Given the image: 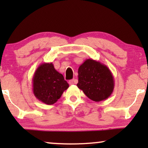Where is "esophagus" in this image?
Wrapping results in <instances>:
<instances>
[{
	"mask_svg": "<svg viewBox=\"0 0 148 148\" xmlns=\"http://www.w3.org/2000/svg\"><path fill=\"white\" fill-rule=\"evenodd\" d=\"M77 79H73L70 80L69 82V84L70 85H73V84H77Z\"/></svg>",
	"mask_w": 148,
	"mask_h": 148,
	"instance_id": "34e87169",
	"label": "esophagus"
}]
</instances>
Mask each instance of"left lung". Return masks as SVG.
I'll use <instances>...</instances> for the list:
<instances>
[{
	"label": "left lung",
	"instance_id": "1",
	"mask_svg": "<svg viewBox=\"0 0 148 148\" xmlns=\"http://www.w3.org/2000/svg\"><path fill=\"white\" fill-rule=\"evenodd\" d=\"M78 88L95 102L108 98L112 94L114 81L109 68L92 58L86 59L78 69Z\"/></svg>",
	"mask_w": 148,
	"mask_h": 148
}]
</instances>
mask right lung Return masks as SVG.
Listing matches in <instances>:
<instances>
[{
  "instance_id": "add662e5",
  "label": "right lung",
  "mask_w": 148,
  "mask_h": 148,
  "mask_svg": "<svg viewBox=\"0 0 148 148\" xmlns=\"http://www.w3.org/2000/svg\"><path fill=\"white\" fill-rule=\"evenodd\" d=\"M34 96L40 102L52 105L58 101L69 88L64 77L54 67L52 62L42 63L32 79Z\"/></svg>"
}]
</instances>
